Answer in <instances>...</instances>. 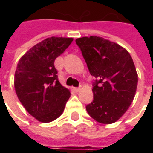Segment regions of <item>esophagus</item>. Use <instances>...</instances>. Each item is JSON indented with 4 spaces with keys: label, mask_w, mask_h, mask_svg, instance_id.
Instances as JSON below:
<instances>
[{
    "label": "esophagus",
    "mask_w": 153,
    "mask_h": 153,
    "mask_svg": "<svg viewBox=\"0 0 153 153\" xmlns=\"http://www.w3.org/2000/svg\"><path fill=\"white\" fill-rule=\"evenodd\" d=\"M73 89L76 92H79L80 90H81V88H80V87H79V88H74Z\"/></svg>",
    "instance_id": "1"
}]
</instances>
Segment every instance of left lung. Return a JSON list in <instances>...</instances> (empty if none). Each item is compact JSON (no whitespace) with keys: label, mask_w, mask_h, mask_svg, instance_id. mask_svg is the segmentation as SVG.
<instances>
[{"label":"left lung","mask_w":153,"mask_h":153,"mask_svg":"<svg viewBox=\"0 0 153 153\" xmlns=\"http://www.w3.org/2000/svg\"><path fill=\"white\" fill-rule=\"evenodd\" d=\"M76 42L96 78L94 100L86 110L99 123H113L126 112L135 95L138 75L132 58L124 48L100 36H84Z\"/></svg>","instance_id":"left-lung-1"}]
</instances>
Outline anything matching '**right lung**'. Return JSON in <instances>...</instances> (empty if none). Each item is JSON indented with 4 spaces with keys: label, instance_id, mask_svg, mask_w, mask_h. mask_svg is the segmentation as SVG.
I'll return each instance as SVG.
<instances>
[{
    "label": "right lung",
    "instance_id": "right-lung-1",
    "mask_svg": "<svg viewBox=\"0 0 153 153\" xmlns=\"http://www.w3.org/2000/svg\"><path fill=\"white\" fill-rule=\"evenodd\" d=\"M73 38L52 36L32 47L21 57L14 75L17 96L36 120L49 123L63 113L70 90L58 80L54 60Z\"/></svg>",
    "mask_w": 153,
    "mask_h": 153
}]
</instances>
